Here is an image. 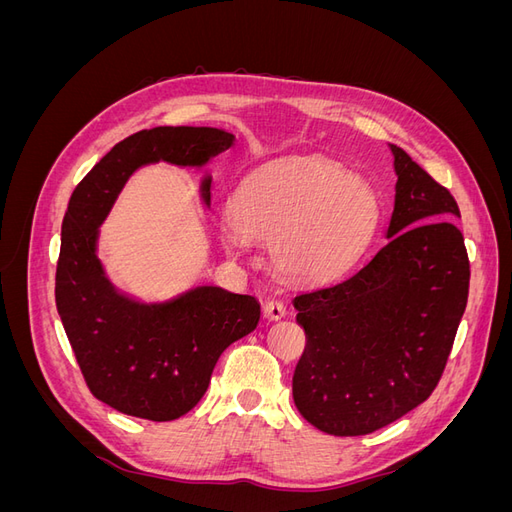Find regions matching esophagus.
Wrapping results in <instances>:
<instances>
[{"label": "esophagus", "instance_id": "1", "mask_svg": "<svg viewBox=\"0 0 512 512\" xmlns=\"http://www.w3.org/2000/svg\"><path fill=\"white\" fill-rule=\"evenodd\" d=\"M265 316L269 320H282L286 316V305L282 301H269L265 305Z\"/></svg>", "mask_w": 512, "mask_h": 512}]
</instances>
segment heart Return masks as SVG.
I'll use <instances>...</instances> for the list:
<instances>
[{
    "instance_id": "obj_1",
    "label": "heart",
    "mask_w": 512,
    "mask_h": 512,
    "mask_svg": "<svg viewBox=\"0 0 512 512\" xmlns=\"http://www.w3.org/2000/svg\"><path fill=\"white\" fill-rule=\"evenodd\" d=\"M232 228L269 239L271 267L294 282H331L365 252L380 220L371 185L327 158H290L256 170L228 205ZM230 252L237 237H224Z\"/></svg>"
}]
</instances>
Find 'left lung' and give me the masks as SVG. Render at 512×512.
Returning a JSON list of instances; mask_svg holds the SVG:
<instances>
[{
  "instance_id": "8db88e82",
  "label": "left lung",
  "mask_w": 512,
  "mask_h": 512,
  "mask_svg": "<svg viewBox=\"0 0 512 512\" xmlns=\"http://www.w3.org/2000/svg\"><path fill=\"white\" fill-rule=\"evenodd\" d=\"M395 207L386 245L346 280L299 292L307 346L294 406L331 436H365L433 393L468 303L459 207L408 153L389 145Z\"/></svg>"
}]
</instances>
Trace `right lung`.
<instances>
[{
	"label": "right lung",
	"instance_id": "right-lung-1",
	"mask_svg": "<svg viewBox=\"0 0 512 512\" xmlns=\"http://www.w3.org/2000/svg\"><path fill=\"white\" fill-rule=\"evenodd\" d=\"M235 145L218 128H153L128 136L76 185L61 224L55 303L89 391L106 406L147 421L188 414L220 354L256 329L260 303L220 286H194L158 303L121 292L98 258L100 226L138 168L168 162L205 168ZM211 175L200 198L211 205Z\"/></svg>",
	"mask_w": 512,
	"mask_h": 512
}]
</instances>
